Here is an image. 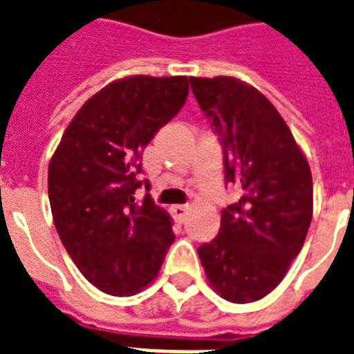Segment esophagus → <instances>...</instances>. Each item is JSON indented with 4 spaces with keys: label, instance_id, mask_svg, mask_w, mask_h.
<instances>
[{
    "label": "esophagus",
    "instance_id": "34e87169",
    "mask_svg": "<svg viewBox=\"0 0 354 354\" xmlns=\"http://www.w3.org/2000/svg\"><path fill=\"white\" fill-rule=\"evenodd\" d=\"M188 210H190L188 205H174V207H171V216H174L179 223H183V221L186 220V216H188Z\"/></svg>",
    "mask_w": 354,
    "mask_h": 354
}]
</instances>
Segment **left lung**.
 I'll list each match as a JSON object with an SVG mask.
<instances>
[{
	"mask_svg": "<svg viewBox=\"0 0 354 354\" xmlns=\"http://www.w3.org/2000/svg\"><path fill=\"white\" fill-rule=\"evenodd\" d=\"M201 111L225 147V180L242 186L223 208L220 234L197 249L216 294L253 303L273 292L299 254L312 221V174L286 122L236 77H190Z\"/></svg>",
	"mask_w": 354,
	"mask_h": 354,
	"instance_id": "8db88e82",
	"label": "left lung"
}]
</instances>
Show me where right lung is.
<instances>
[{
	"label": "right lung",
	"mask_w": 354,
	"mask_h": 354,
	"mask_svg": "<svg viewBox=\"0 0 354 354\" xmlns=\"http://www.w3.org/2000/svg\"><path fill=\"white\" fill-rule=\"evenodd\" d=\"M186 95L185 75L116 79L84 101L49 160L60 242L84 279L109 295L149 286L175 240L168 212L149 196L136 205L134 192L142 186L144 147Z\"/></svg>",
	"instance_id": "add662e5"
}]
</instances>
